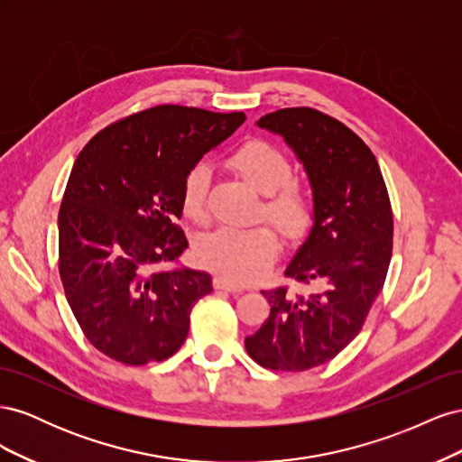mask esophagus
Returning <instances> with one entry per match:
<instances>
[{
    "label": "esophagus",
    "instance_id": "34e87169",
    "mask_svg": "<svg viewBox=\"0 0 462 462\" xmlns=\"http://www.w3.org/2000/svg\"><path fill=\"white\" fill-rule=\"evenodd\" d=\"M214 289H217V291H227V292H243V287H235L233 283H229L227 279H223L221 275H216L214 277Z\"/></svg>",
    "mask_w": 462,
    "mask_h": 462
}]
</instances>
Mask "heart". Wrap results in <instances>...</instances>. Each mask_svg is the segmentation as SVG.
Wrapping results in <instances>:
<instances>
[{
  "mask_svg": "<svg viewBox=\"0 0 462 462\" xmlns=\"http://www.w3.org/2000/svg\"><path fill=\"white\" fill-rule=\"evenodd\" d=\"M227 163L246 183L263 194V216L287 241H299L312 226L314 202L300 179L289 177V160L273 144L250 138ZM209 170L197 165L180 187V208L192 221L206 217ZM279 254V239L270 227L217 229L204 235L197 246L199 260L233 285L258 282Z\"/></svg>",
  "mask_w": 462,
  "mask_h": 462,
  "instance_id": "b5f03b06",
  "label": "heart"
}]
</instances>
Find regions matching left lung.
Segmentation results:
<instances>
[{
    "label": "left lung",
    "mask_w": 462,
    "mask_h": 462,
    "mask_svg": "<svg viewBox=\"0 0 462 462\" xmlns=\"http://www.w3.org/2000/svg\"><path fill=\"white\" fill-rule=\"evenodd\" d=\"M256 125L283 136L312 189L314 223L285 275L324 287L309 297L262 291L270 318L245 346L263 368L302 372L337 356L365 324L387 275L393 212L372 150L341 121L287 107Z\"/></svg>",
    "instance_id": "obj_1"
}]
</instances>
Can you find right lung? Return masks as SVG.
I'll return each instance as SVG.
<instances>
[{"label":"right lung","mask_w":462,"mask_h":462,"mask_svg":"<svg viewBox=\"0 0 462 462\" xmlns=\"http://www.w3.org/2000/svg\"><path fill=\"white\" fill-rule=\"evenodd\" d=\"M245 119L156 106L109 125L79 153L58 217L60 275L82 333L106 356L143 366L185 343L212 277L165 268L189 246L175 223L180 187Z\"/></svg>","instance_id":"add662e5"}]
</instances>
